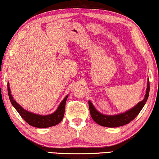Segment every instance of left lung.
Returning <instances> with one entry per match:
<instances>
[{
  "instance_id": "left-lung-1",
  "label": "left lung",
  "mask_w": 159,
  "mask_h": 159,
  "mask_svg": "<svg viewBox=\"0 0 159 159\" xmlns=\"http://www.w3.org/2000/svg\"><path fill=\"white\" fill-rule=\"evenodd\" d=\"M149 94V79H148L146 94H145L143 100L138 102L135 106L133 107L130 109L128 110V111L115 115H107L102 114V113L98 111L96 109L92 102L89 100L88 101V104H89L91 117L93 118V120L95 123L102 126H104V127L116 128L128 124V123L132 121L139 114V113L141 111V110L144 107L147 100Z\"/></svg>"
}]
</instances>
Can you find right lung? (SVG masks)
I'll use <instances>...</instances> for the list:
<instances>
[{
    "label": "right lung",
    "instance_id": "right-lung-1",
    "mask_svg": "<svg viewBox=\"0 0 159 159\" xmlns=\"http://www.w3.org/2000/svg\"><path fill=\"white\" fill-rule=\"evenodd\" d=\"M7 93H8L10 100L11 102L12 106L15 107L17 111L20 114L25 121L31 126L39 128H49L52 126L57 125L63 119L64 115V110H65L66 101L68 98L67 95L61 102L60 105L57 107V110L55 112L48 115H40L30 112L27 110L22 108L17 102H16L11 94V90L10 88L9 83H7Z\"/></svg>",
    "mask_w": 159,
    "mask_h": 159
}]
</instances>
